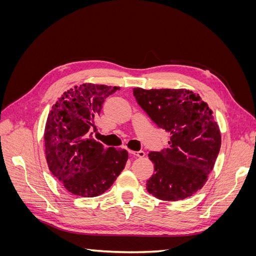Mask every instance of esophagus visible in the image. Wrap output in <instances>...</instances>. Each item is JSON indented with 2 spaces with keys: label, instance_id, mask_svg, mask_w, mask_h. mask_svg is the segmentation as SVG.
<instances>
[{
  "label": "esophagus",
  "instance_id": "obj_1",
  "mask_svg": "<svg viewBox=\"0 0 256 256\" xmlns=\"http://www.w3.org/2000/svg\"><path fill=\"white\" fill-rule=\"evenodd\" d=\"M129 154H131V156L134 157H144L145 156V152L143 150H140V152H134V150H129Z\"/></svg>",
  "mask_w": 256,
  "mask_h": 256
}]
</instances>
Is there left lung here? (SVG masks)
Listing matches in <instances>:
<instances>
[{"instance_id": "8db88e82", "label": "left lung", "mask_w": 256, "mask_h": 256, "mask_svg": "<svg viewBox=\"0 0 256 256\" xmlns=\"http://www.w3.org/2000/svg\"><path fill=\"white\" fill-rule=\"evenodd\" d=\"M138 104L157 126L170 134L168 147L152 152L154 172L146 182L162 200L192 196L206 184L221 147L212 110L196 92L186 88H134Z\"/></svg>"}]
</instances>
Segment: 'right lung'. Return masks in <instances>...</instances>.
Here are the masks:
<instances>
[{
  "label": "right lung",
  "instance_id": "right-lung-1",
  "mask_svg": "<svg viewBox=\"0 0 256 256\" xmlns=\"http://www.w3.org/2000/svg\"><path fill=\"white\" fill-rule=\"evenodd\" d=\"M118 86L83 83L52 106L44 127L49 170L74 196L94 198L109 189L126 166L128 152L106 147L90 134L104 99Z\"/></svg>",
  "mask_w": 256,
  "mask_h": 256
}]
</instances>
